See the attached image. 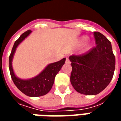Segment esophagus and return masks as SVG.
Here are the masks:
<instances>
[{"mask_svg": "<svg viewBox=\"0 0 121 121\" xmlns=\"http://www.w3.org/2000/svg\"><path fill=\"white\" fill-rule=\"evenodd\" d=\"M66 63H68V64H69V63H71V61H70V60H69V58H66Z\"/></svg>", "mask_w": 121, "mask_h": 121, "instance_id": "obj_1", "label": "esophagus"}]
</instances>
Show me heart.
<instances>
[{"label":"heart","instance_id":"1","mask_svg":"<svg viewBox=\"0 0 121 121\" xmlns=\"http://www.w3.org/2000/svg\"><path fill=\"white\" fill-rule=\"evenodd\" d=\"M87 36H82L81 37V39H80V42L81 43H84L87 41Z\"/></svg>","mask_w":121,"mask_h":121}]
</instances>
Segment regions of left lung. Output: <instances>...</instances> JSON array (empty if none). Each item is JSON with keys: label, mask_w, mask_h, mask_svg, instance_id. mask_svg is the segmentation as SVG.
<instances>
[{"label": "left lung", "mask_w": 121, "mask_h": 121, "mask_svg": "<svg viewBox=\"0 0 121 121\" xmlns=\"http://www.w3.org/2000/svg\"><path fill=\"white\" fill-rule=\"evenodd\" d=\"M96 46L82 55L69 56L72 72L71 84L77 92L95 95L106 87L112 80L115 58L112 44L99 32L93 33Z\"/></svg>", "instance_id": "1"}]
</instances>
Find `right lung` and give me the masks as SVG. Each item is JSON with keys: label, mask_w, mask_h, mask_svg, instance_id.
<instances>
[{"label": "right lung", "mask_w": 121, "mask_h": 121, "mask_svg": "<svg viewBox=\"0 0 121 121\" xmlns=\"http://www.w3.org/2000/svg\"><path fill=\"white\" fill-rule=\"evenodd\" d=\"M31 32L32 31L30 30L24 32L15 42L9 57V69L12 80L17 88L27 96L37 97L43 96L50 91L54 82L56 75L64 65L66 59L63 58L57 62L48 64L41 73L32 78L23 80L16 76L12 67L13 56L18 45L25 39Z\"/></svg>", "instance_id": "right-lung-1"}]
</instances>
